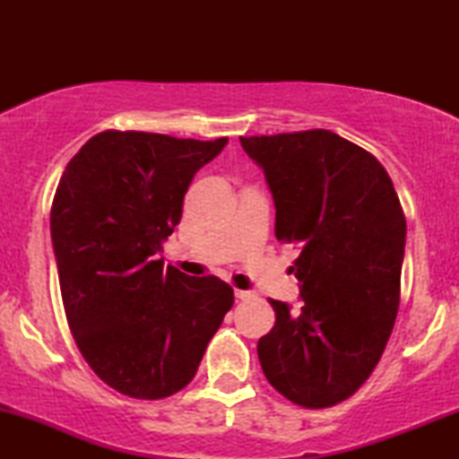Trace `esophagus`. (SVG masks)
Wrapping results in <instances>:
<instances>
[{
  "mask_svg": "<svg viewBox=\"0 0 459 459\" xmlns=\"http://www.w3.org/2000/svg\"><path fill=\"white\" fill-rule=\"evenodd\" d=\"M250 297H253V292H248V290H238V288H236V299L247 300V299H250Z\"/></svg>",
  "mask_w": 459,
  "mask_h": 459,
  "instance_id": "esophagus-1",
  "label": "esophagus"
}]
</instances>
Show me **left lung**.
I'll return each mask as SVG.
<instances>
[{"instance_id":"8db88e82","label":"left lung","mask_w":459,"mask_h":459,"mask_svg":"<svg viewBox=\"0 0 459 459\" xmlns=\"http://www.w3.org/2000/svg\"><path fill=\"white\" fill-rule=\"evenodd\" d=\"M275 204V238L300 255L303 307L269 299L263 374L292 403L349 399L378 366L399 311L405 215L374 154L328 129L240 137Z\"/></svg>"}]
</instances>
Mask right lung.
I'll use <instances>...</instances> for the list:
<instances>
[{
  "instance_id": "1",
  "label": "right lung",
  "mask_w": 459,
  "mask_h": 459,
  "mask_svg": "<svg viewBox=\"0 0 459 459\" xmlns=\"http://www.w3.org/2000/svg\"><path fill=\"white\" fill-rule=\"evenodd\" d=\"M228 137L102 131L73 156L52 203V244L74 342L100 380L134 399L190 385L234 305L215 275L159 259L200 167Z\"/></svg>"
}]
</instances>
